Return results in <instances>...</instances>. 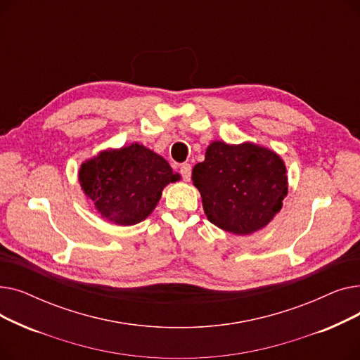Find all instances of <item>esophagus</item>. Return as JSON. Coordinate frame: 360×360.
<instances>
[{
    "label": "esophagus",
    "mask_w": 360,
    "mask_h": 360,
    "mask_svg": "<svg viewBox=\"0 0 360 360\" xmlns=\"http://www.w3.org/2000/svg\"><path fill=\"white\" fill-rule=\"evenodd\" d=\"M179 172L182 175V179L188 182V181L191 179V165L190 163H182Z\"/></svg>",
    "instance_id": "34e87169"
}]
</instances>
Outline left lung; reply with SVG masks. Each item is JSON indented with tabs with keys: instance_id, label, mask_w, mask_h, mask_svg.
Wrapping results in <instances>:
<instances>
[{
	"instance_id": "1",
	"label": "left lung",
	"mask_w": 360,
	"mask_h": 360,
	"mask_svg": "<svg viewBox=\"0 0 360 360\" xmlns=\"http://www.w3.org/2000/svg\"><path fill=\"white\" fill-rule=\"evenodd\" d=\"M204 213L217 228L251 235L281 210L288 195L286 166L276 151L254 143L213 141L193 169Z\"/></svg>"
}]
</instances>
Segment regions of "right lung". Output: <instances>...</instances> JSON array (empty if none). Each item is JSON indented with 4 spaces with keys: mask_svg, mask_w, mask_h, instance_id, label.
<instances>
[{
    "mask_svg": "<svg viewBox=\"0 0 360 360\" xmlns=\"http://www.w3.org/2000/svg\"><path fill=\"white\" fill-rule=\"evenodd\" d=\"M178 179L162 156L139 143L103 150L82 163L79 172L82 190L101 216L120 226L143 221L155 210L163 188Z\"/></svg>",
    "mask_w": 360,
    "mask_h": 360,
    "instance_id": "add662e5",
    "label": "right lung"
}]
</instances>
